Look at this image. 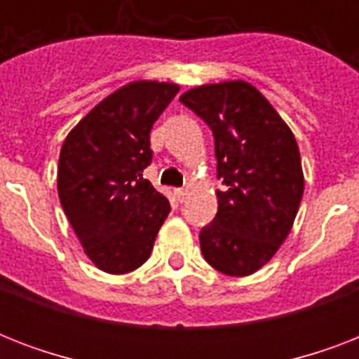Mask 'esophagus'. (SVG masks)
<instances>
[{
    "label": "esophagus",
    "instance_id": "esophagus-1",
    "mask_svg": "<svg viewBox=\"0 0 359 359\" xmlns=\"http://www.w3.org/2000/svg\"><path fill=\"white\" fill-rule=\"evenodd\" d=\"M186 196H188V190H186V188H177V190H175V197H177V201L179 203L184 201Z\"/></svg>",
    "mask_w": 359,
    "mask_h": 359
}]
</instances>
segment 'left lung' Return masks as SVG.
<instances>
[{
	"label": "left lung",
	"instance_id": "left-lung-1",
	"mask_svg": "<svg viewBox=\"0 0 359 359\" xmlns=\"http://www.w3.org/2000/svg\"><path fill=\"white\" fill-rule=\"evenodd\" d=\"M180 102L210 126L218 160V214L199 235L203 257L227 276L264 266L292 229L304 196L294 134L248 81L210 83Z\"/></svg>",
	"mask_w": 359,
	"mask_h": 359
}]
</instances>
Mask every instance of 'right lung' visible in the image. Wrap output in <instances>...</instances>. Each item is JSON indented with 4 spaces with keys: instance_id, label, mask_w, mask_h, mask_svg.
<instances>
[{
    "instance_id": "1",
    "label": "right lung",
    "mask_w": 359,
    "mask_h": 359,
    "mask_svg": "<svg viewBox=\"0 0 359 359\" xmlns=\"http://www.w3.org/2000/svg\"><path fill=\"white\" fill-rule=\"evenodd\" d=\"M177 93L175 83L132 81L97 104L61 147L59 201L86 255L104 272L140 268L171 210L143 169L152 162V124Z\"/></svg>"
}]
</instances>
